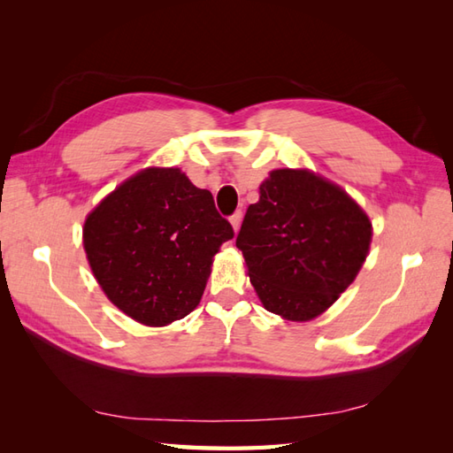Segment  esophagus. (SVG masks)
I'll return each instance as SVG.
<instances>
[{"mask_svg": "<svg viewBox=\"0 0 453 453\" xmlns=\"http://www.w3.org/2000/svg\"><path fill=\"white\" fill-rule=\"evenodd\" d=\"M242 219H243V211L242 210H237L235 214L229 218V221H232V226H234V232L237 234L239 232V227H242Z\"/></svg>", "mask_w": 453, "mask_h": 453, "instance_id": "obj_1", "label": "esophagus"}]
</instances>
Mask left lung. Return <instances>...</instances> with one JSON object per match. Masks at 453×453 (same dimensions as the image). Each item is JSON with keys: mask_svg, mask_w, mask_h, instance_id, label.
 <instances>
[{"mask_svg": "<svg viewBox=\"0 0 453 453\" xmlns=\"http://www.w3.org/2000/svg\"><path fill=\"white\" fill-rule=\"evenodd\" d=\"M237 235L265 310L311 321L349 288L368 257L372 221L346 192L307 169H276Z\"/></svg>", "mask_w": 453, "mask_h": 453, "instance_id": "8db88e82", "label": "left lung"}]
</instances>
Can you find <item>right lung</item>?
Masks as SVG:
<instances>
[{"label": "right lung", "mask_w": 453, "mask_h": 453, "mask_svg": "<svg viewBox=\"0 0 453 453\" xmlns=\"http://www.w3.org/2000/svg\"><path fill=\"white\" fill-rule=\"evenodd\" d=\"M232 237L211 192L177 167L136 173L83 226L85 253L103 292L148 326H165L195 310L214 255Z\"/></svg>", "instance_id": "add662e5"}]
</instances>
